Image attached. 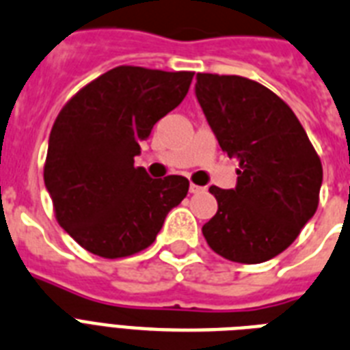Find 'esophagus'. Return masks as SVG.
<instances>
[{
	"label": "esophagus",
	"instance_id": "1",
	"mask_svg": "<svg viewBox=\"0 0 350 350\" xmlns=\"http://www.w3.org/2000/svg\"><path fill=\"white\" fill-rule=\"evenodd\" d=\"M202 186H197V184H189V193H200V191H202Z\"/></svg>",
	"mask_w": 350,
	"mask_h": 350
}]
</instances>
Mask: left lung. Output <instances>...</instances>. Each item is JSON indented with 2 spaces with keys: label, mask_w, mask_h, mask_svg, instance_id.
Wrapping results in <instances>:
<instances>
[{
  "label": "left lung",
  "mask_w": 350,
  "mask_h": 350,
  "mask_svg": "<svg viewBox=\"0 0 350 350\" xmlns=\"http://www.w3.org/2000/svg\"><path fill=\"white\" fill-rule=\"evenodd\" d=\"M195 94L221 150L239 161L234 189L210 186L219 208L202 235L228 261H268L318 210L321 161L294 111L259 82L199 72Z\"/></svg>",
  "instance_id": "1"
}]
</instances>
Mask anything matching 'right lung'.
<instances>
[{
  "mask_svg": "<svg viewBox=\"0 0 350 350\" xmlns=\"http://www.w3.org/2000/svg\"><path fill=\"white\" fill-rule=\"evenodd\" d=\"M191 80V71L120 65L80 89L56 116L45 188L59 226L94 256L118 259L146 250L188 193V178L148 177L135 157Z\"/></svg>",
  "mask_w": 350,
  "mask_h": 350,
  "instance_id": "1",
  "label": "right lung"
}]
</instances>
